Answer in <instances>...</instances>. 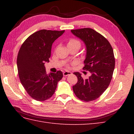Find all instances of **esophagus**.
Returning a JSON list of instances; mask_svg holds the SVG:
<instances>
[{
  "instance_id": "34e87169",
  "label": "esophagus",
  "mask_w": 134,
  "mask_h": 134,
  "mask_svg": "<svg viewBox=\"0 0 134 134\" xmlns=\"http://www.w3.org/2000/svg\"><path fill=\"white\" fill-rule=\"evenodd\" d=\"M71 72H70V71H64L63 72V75L64 76H68V75H71Z\"/></svg>"
}]
</instances>
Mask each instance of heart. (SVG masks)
Wrapping results in <instances>:
<instances>
[{
	"instance_id": "1",
	"label": "heart",
	"mask_w": 134,
	"mask_h": 134,
	"mask_svg": "<svg viewBox=\"0 0 134 134\" xmlns=\"http://www.w3.org/2000/svg\"><path fill=\"white\" fill-rule=\"evenodd\" d=\"M67 45L68 47L74 46V45H79V46H81V42L77 39L72 38H70L69 40V41H68ZM67 67H68V65Z\"/></svg>"
}]
</instances>
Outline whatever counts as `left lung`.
<instances>
[{
  "instance_id": "8db88e82",
  "label": "left lung",
  "mask_w": 134,
  "mask_h": 134,
  "mask_svg": "<svg viewBox=\"0 0 134 134\" xmlns=\"http://www.w3.org/2000/svg\"><path fill=\"white\" fill-rule=\"evenodd\" d=\"M86 47L84 70L91 76L83 79L79 72L74 74L78 82L72 86L74 93L81 100L89 102L99 98L109 86L115 69V59L113 48L108 40L91 28L71 30Z\"/></svg>"
}]
</instances>
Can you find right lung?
Masks as SVG:
<instances>
[{"instance_id":"right-lung-1","label":"right lung","mask_w":134,"mask_h":134,"mask_svg":"<svg viewBox=\"0 0 134 134\" xmlns=\"http://www.w3.org/2000/svg\"><path fill=\"white\" fill-rule=\"evenodd\" d=\"M65 30H40L28 37L20 48L17 68L22 86L32 98L44 101L53 96L63 72L47 74L45 63L49 62L53 42Z\"/></svg>"}]
</instances>
